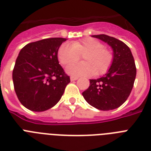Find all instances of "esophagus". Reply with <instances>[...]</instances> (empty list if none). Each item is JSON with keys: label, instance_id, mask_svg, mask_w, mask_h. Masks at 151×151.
I'll use <instances>...</instances> for the list:
<instances>
[{"label": "esophagus", "instance_id": "1", "mask_svg": "<svg viewBox=\"0 0 151 151\" xmlns=\"http://www.w3.org/2000/svg\"><path fill=\"white\" fill-rule=\"evenodd\" d=\"M78 77H73V76L70 77V81H73L78 80Z\"/></svg>", "mask_w": 151, "mask_h": 151}]
</instances>
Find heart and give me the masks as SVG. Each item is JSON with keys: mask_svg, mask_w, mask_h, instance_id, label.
Here are the masks:
<instances>
[{"mask_svg": "<svg viewBox=\"0 0 151 151\" xmlns=\"http://www.w3.org/2000/svg\"><path fill=\"white\" fill-rule=\"evenodd\" d=\"M83 56V63L70 64L66 72L73 77L100 75L106 73L112 63L113 55L103 45L92 37L85 38L72 44L64 43L59 48L58 59L63 65L71 63Z\"/></svg>", "mask_w": 151, "mask_h": 151, "instance_id": "obj_1", "label": "heart"}]
</instances>
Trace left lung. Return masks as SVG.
<instances>
[{
	"label": "left lung",
	"mask_w": 151,
	"mask_h": 151,
	"mask_svg": "<svg viewBox=\"0 0 151 151\" xmlns=\"http://www.w3.org/2000/svg\"><path fill=\"white\" fill-rule=\"evenodd\" d=\"M106 43L113 50L111 66L105 75L90 80L88 89L82 92L87 103L101 110H114L127 100L133 88L136 68L130 48L113 37L92 35Z\"/></svg>",
	"instance_id": "left-lung-1"
}]
</instances>
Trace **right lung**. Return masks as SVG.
I'll use <instances>...</instances> for the list:
<instances>
[{
	"instance_id": "1",
	"label": "right lung",
	"mask_w": 151,
	"mask_h": 151,
	"mask_svg": "<svg viewBox=\"0 0 151 151\" xmlns=\"http://www.w3.org/2000/svg\"><path fill=\"white\" fill-rule=\"evenodd\" d=\"M67 39L53 37L32 42L21 49L12 72L15 93L25 107L35 112L53 107L70 82L58 60Z\"/></svg>"
}]
</instances>
